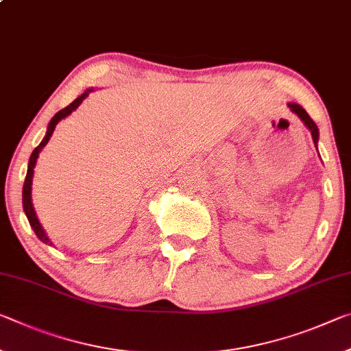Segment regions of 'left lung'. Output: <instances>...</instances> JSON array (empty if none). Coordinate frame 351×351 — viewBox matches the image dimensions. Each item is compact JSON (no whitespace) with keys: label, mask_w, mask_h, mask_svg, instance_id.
Listing matches in <instances>:
<instances>
[{"label":"left lung","mask_w":351,"mask_h":351,"mask_svg":"<svg viewBox=\"0 0 351 351\" xmlns=\"http://www.w3.org/2000/svg\"><path fill=\"white\" fill-rule=\"evenodd\" d=\"M287 106H289V109H291L292 112L295 114V115L298 117V119L303 121L304 126L308 128V130L311 131V136H313L314 145H315V148H317V142H319V128H317V125L314 123L313 119H311V117L308 115V112H306V110H304L300 104H297V103H287ZM317 152H319V149H317ZM319 156H320V154H319Z\"/></svg>","instance_id":"left-lung-1"}]
</instances>
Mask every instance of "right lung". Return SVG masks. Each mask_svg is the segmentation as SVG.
Returning a JSON list of instances; mask_svg holds the SVG:
<instances>
[{
    "instance_id": "obj_1",
    "label": "right lung",
    "mask_w": 351,
    "mask_h": 351,
    "mask_svg": "<svg viewBox=\"0 0 351 351\" xmlns=\"http://www.w3.org/2000/svg\"><path fill=\"white\" fill-rule=\"evenodd\" d=\"M90 92H93V87L92 88H87V90L84 93H81V95L77 97L73 103H70L69 106H66V108H64L62 110H59V112L56 114L51 120H49L45 137H43V141L38 143V147L34 148V152H32L31 158H29V162H27V171H26V178H25V184H23V210H25V214L27 217V220H29L31 228L36 232V236L40 239L43 243H47V245H53V242L49 241V237L47 236L45 230H43L42 225H40V221H38L37 215H36V210H34V204H32L31 192H32V178H34V167H36V162H37L38 153L42 152L43 147H45L47 143H48L49 137L53 136L56 125H58L62 119H65V117H69L71 112H73V110H76L77 106L82 103V99H84L86 97H88V93H90Z\"/></svg>"
}]
</instances>
